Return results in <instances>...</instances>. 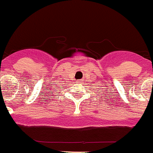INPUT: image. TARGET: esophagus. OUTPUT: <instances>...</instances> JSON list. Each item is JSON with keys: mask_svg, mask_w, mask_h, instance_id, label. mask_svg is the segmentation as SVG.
<instances>
[{"mask_svg": "<svg viewBox=\"0 0 153 153\" xmlns=\"http://www.w3.org/2000/svg\"><path fill=\"white\" fill-rule=\"evenodd\" d=\"M77 82H78V83H81V81L80 80H78Z\"/></svg>", "mask_w": 153, "mask_h": 153, "instance_id": "1", "label": "esophagus"}]
</instances>
